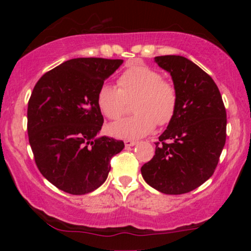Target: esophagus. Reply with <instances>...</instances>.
<instances>
[{
	"mask_svg": "<svg viewBox=\"0 0 251 251\" xmlns=\"http://www.w3.org/2000/svg\"><path fill=\"white\" fill-rule=\"evenodd\" d=\"M137 144V142H135V140H129V139H126V140H125V145H126V147H130V146H135Z\"/></svg>",
	"mask_w": 251,
	"mask_h": 251,
	"instance_id": "1",
	"label": "esophagus"
}]
</instances>
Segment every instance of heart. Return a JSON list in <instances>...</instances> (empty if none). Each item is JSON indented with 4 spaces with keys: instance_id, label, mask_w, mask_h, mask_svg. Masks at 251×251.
<instances>
[{
    "instance_id": "obj_1",
    "label": "heart",
    "mask_w": 251,
    "mask_h": 251,
    "mask_svg": "<svg viewBox=\"0 0 251 251\" xmlns=\"http://www.w3.org/2000/svg\"><path fill=\"white\" fill-rule=\"evenodd\" d=\"M119 88L105 83L99 88L97 104L109 120H118L133 102L135 115L113 123L108 132L119 138L135 139L147 135L159 126H166L174 119L178 106L177 89L173 82L149 66L136 65L120 75Z\"/></svg>"
}]
</instances>
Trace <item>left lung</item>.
I'll return each instance as SVG.
<instances>
[{
	"instance_id": "left-lung-1",
	"label": "left lung",
	"mask_w": 251,
	"mask_h": 251,
	"mask_svg": "<svg viewBox=\"0 0 251 251\" xmlns=\"http://www.w3.org/2000/svg\"><path fill=\"white\" fill-rule=\"evenodd\" d=\"M177 89L176 114L142 167L150 186L166 194L195 190L215 173L226 142V109L209 74L181 56L155 57Z\"/></svg>"
}]
</instances>
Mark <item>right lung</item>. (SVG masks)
I'll list each match as a JSON object with an SVG mask.
<instances>
[{"mask_svg":"<svg viewBox=\"0 0 251 251\" xmlns=\"http://www.w3.org/2000/svg\"><path fill=\"white\" fill-rule=\"evenodd\" d=\"M122 59L75 58L47 72L27 108V132L40 173L59 190L82 195L97 190L111 170L122 140L102 136L99 88Z\"/></svg>","mask_w":251,"mask_h":251,"instance_id":"obj_1","label":"right lung"}]
</instances>
